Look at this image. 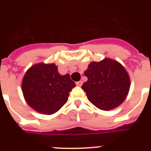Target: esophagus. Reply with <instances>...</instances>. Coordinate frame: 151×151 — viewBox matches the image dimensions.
I'll return each instance as SVG.
<instances>
[{
    "label": "esophagus",
    "mask_w": 151,
    "mask_h": 151,
    "mask_svg": "<svg viewBox=\"0 0 151 151\" xmlns=\"http://www.w3.org/2000/svg\"><path fill=\"white\" fill-rule=\"evenodd\" d=\"M76 85H77V86H82V85H83V81H81V80H80V81H79V82H77V83H76Z\"/></svg>",
    "instance_id": "obj_1"
}]
</instances>
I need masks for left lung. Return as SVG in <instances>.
Segmentation results:
<instances>
[{
  "label": "left lung",
  "mask_w": 151,
  "mask_h": 151,
  "mask_svg": "<svg viewBox=\"0 0 151 151\" xmlns=\"http://www.w3.org/2000/svg\"><path fill=\"white\" fill-rule=\"evenodd\" d=\"M88 81L82 86L88 99L97 108L108 111L121 105L130 88V78L116 60L104 58L91 62L84 72Z\"/></svg>",
  "instance_id": "obj_1"
}]
</instances>
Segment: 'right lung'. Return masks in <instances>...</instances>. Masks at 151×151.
Returning <instances> with one entry per match:
<instances>
[{
	"instance_id": "add662e5",
	"label": "right lung",
	"mask_w": 151,
	"mask_h": 151,
	"mask_svg": "<svg viewBox=\"0 0 151 151\" xmlns=\"http://www.w3.org/2000/svg\"><path fill=\"white\" fill-rule=\"evenodd\" d=\"M76 86L68 74L61 75L54 63H38L26 71L22 91L28 104L36 112L52 115L68 101L69 92Z\"/></svg>"
}]
</instances>
